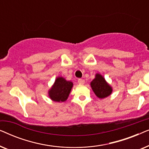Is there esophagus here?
Segmentation results:
<instances>
[{"label":"esophagus","mask_w":149,"mask_h":149,"mask_svg":"<svg viewBox=\"0 0 149 149\" xmlns=\"http://www.w3.org/2000/svg\"><path fill=\"white\" fill-rule=\"evenodd\" d=\"M78 83H79V84H84L85 80H84V79H79L78 80Z\"/></svg>","instance_id":"esophagus-1"}]
</instances>
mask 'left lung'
Returning <instances> with one entry per match:
<instances>
[{
  "instance_id": "obj_1",
  "label": "left lung",
  "mask_w": 149,
  "mask_h": 149,
  "mask_svg": "<svg viewBox=\"0 0 149 149\" xmlns=\"http://www.w3.org/2000/svg\"><path fill=\"white\" fill-rule=\"evenodd\" d=\"M91 87L93 92L99 98H104L112 93V88L106 82L104 77L100 74L95 75V78L91 82Z\"/></svg>"
}]
</instances>
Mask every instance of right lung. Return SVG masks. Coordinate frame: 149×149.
I'll return each instance as SVG.
<instances>
[{
  "label": "right lung",
  "instance_id": "right-lung-1",
  "mask_svg": "<svg viewBox=\"0 0 149 149\" xmlns=\"http://www.w3.org/2000/svg\"><path fill=\"white\" fill-rule=\"evenodd\" d=\"M72 83L63 78L58 77L55 81L54 85L49 91L50 98L55 102H64L68 98L72 87Z\"/></svg>",
  "mask_w": 149,
  "mask_h": 149
}]
</instances>
